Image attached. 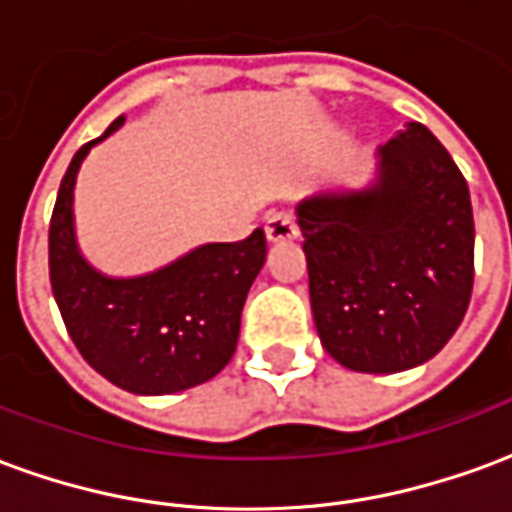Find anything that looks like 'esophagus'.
Wrapping results in <instances>:
<instances>
[{
  "instance_id": "obj_1",
  "label": "esophagus",
  "mask_w": 512,
  "mask_h": 512,
  "mask_svg": "<svg viewBox=\"0 0 512 512\" xmlns=\"http://www.w3.org/2000/svg\"><path fill=\"white\" fill-rule=\"evenodd\" d=\"M266 235L268 241H288V238H296L299 235L296 216L290 211H274L266 219Z\"/></svg>"
}]
</instances>
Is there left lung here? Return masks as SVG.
<instances>
[{
  "label": "left lung",
  "mask_w": 512,
  "mask_h": 512,
  "mask_svg": "<svg viewBox=\"0 0 512 512\" xmlns=\"http://www.w3.org/2000/svg\"><path fill=\"white\" fill-rule=\"evenodd\" d=\"M299 227L312 318L343 367L400 373L461 326L474 285L472 200L422 123L381 147L376 189L301 202Z\"/></svg>",
  "instance_id": "left-lung-1"
}]
</instances>
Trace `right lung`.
Returning a JSON list of instances; mask_svg holds the SVG:
<instances>
[{"mask_svg": "<svg viewBox=\"0 0 512 512\" xmlns=\"http://www.w3.org/2000/svg\"><path fill=\"white\" fill-rule=\"evenodd\" d=\"M104 136L76 150L49 222V279L65 329L87 365L126 392L169 395L205 384L233 359L246 293L266 260V233L257 227L244 241L205 244L147 277L98 274L76 249L73 183Z\"/></svg>", "mask_w": 512, "mask_h": 512, "instance_id": "1", "label": "right lung"}]
</instances>
